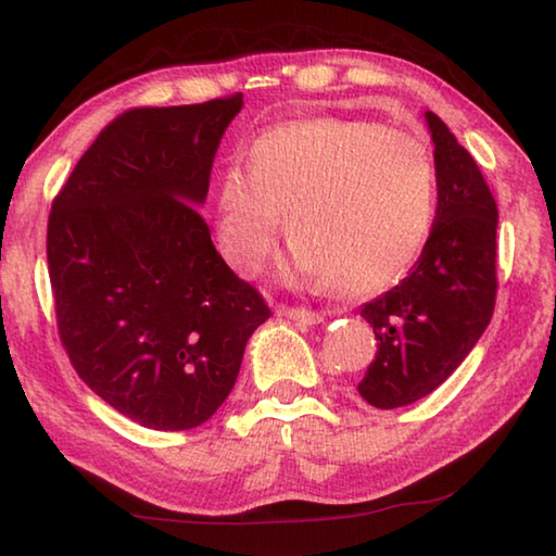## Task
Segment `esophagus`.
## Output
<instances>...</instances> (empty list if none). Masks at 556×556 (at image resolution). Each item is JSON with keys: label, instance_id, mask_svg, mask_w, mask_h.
<instances>
[{"label": "esophagus", "instance_id": "34e87169", "mask_svg": "<svg viewBox=\"0 0 556 556\" xmlns=\"http://www.w3.org/2000/svg\"><path fill=\"white\" fill-rule=\"evenodd\" d=\"M277 314L287 316V319H294V321H304V324H319L326 319V312L306 309V306H279Z\"/></svg>", "mask_w": 556, "mask_h": 556}]
</instances>
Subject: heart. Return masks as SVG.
<instances>
[{"instance_id":"heart-1","label":"heart","mask_w":556,"mask_h":556,"mask_svg":"<svg viewBox=\"0 0 556 556\" xmlns=\"http://www.w3.org/2000/svg\"><path fill=\"white\" fill-rule=\"evenodd\" d=\"M247 165L217 178V237L227 262L260 275L281 232L294 269L341 292H376L420 257L438 210V165L422 136L378 121L316 118L252 140Z\"/></svg>"}]
</instances>
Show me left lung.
<instances>
[{"mask_svg":"<svg viewBox=\"0 0 556 556\" xmlns=\"http://www.w3.org/2000/svg\"><path fill=\"white\" fill-rule=\"evenodd\" d=\"M435 223L410 275L361 306L378 351L358 393L401 408L433 393L488 329L497 296V205L478 163L435 113Z\"/></svg>","mask_w":556,"mask_h":556,"instance_id":"1","label":"left lung"}]
</instances>
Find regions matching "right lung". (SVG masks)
I'll list each match as a JSON object with an SVG mask.
<instances>
[{
  "label": "right lung",
  "mask_w": 556,
  "mask_h": 556,
  "mask_svg": "<svg viewBox=\"0 0 556 556\" xmlns=\"http://www.w3.org/2000/svg\"><path fill=\"white\" fill-rule=\"evenodd\" d=\"M242 93L130 109L105 126L51 202L47 260L61 346L96 395L153 430L225 403L247 339L269 319L219 257L210 173Z\"/></svg>",
  "instance_id": "add662e5"
}]
</instances>
